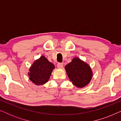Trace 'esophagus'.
Wrapping results in <instances>:
<instances>
[{
  "instance_id": "1",
  "label": "esophagus",
  "mask_w": 121,
  "mask_h": 121,
  "mask_svg": "<svg viewBox=\"0 0 121 121\" xmlns=\"http://www.w3.org/2000/svg\"><path fill=\"white\" fill-rule=\"evenodd\" d=\"M63 64L62 63H58L57 64V67L58 68H62L63 67Z\"/></svg>"
}]
</instances>
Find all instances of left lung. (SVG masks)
<instances>
[{
  "label": "left lung",
  "mask_w": 121,
  "mask_h": 121,
  "mask_svg": "<svg viewBox=\"0 0 121 121\" xmlns=\"http://www.w3.org/2000/svg\"><path fill=\"white\" fill-rule=\"evenodd\" d=\"M65 69L70 80L78 87L87 85L92 78V73L90 66L77 57L66 65Z\"/></svg>",
  "instance_id": "1"
}]
</instances>
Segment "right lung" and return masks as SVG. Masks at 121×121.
I'll use <instances>...</instances> for the list:
<instances>
[{"label": "right lung", "mask_w": 121, "mask_h": 121, "mask_svg": "<svg viewBox=\"0 0 121 121\" xmlns=\"http://www.w3.org/2000/svg\"><path fill=\"white\" fill-rule=\"evenodd\" d=\"M55 67L42 56L35 62L29 69V79L36 85L44 84L48 81L53 69Z\"/></svg>", "instance_id": "add662e5"}]
</instances>
